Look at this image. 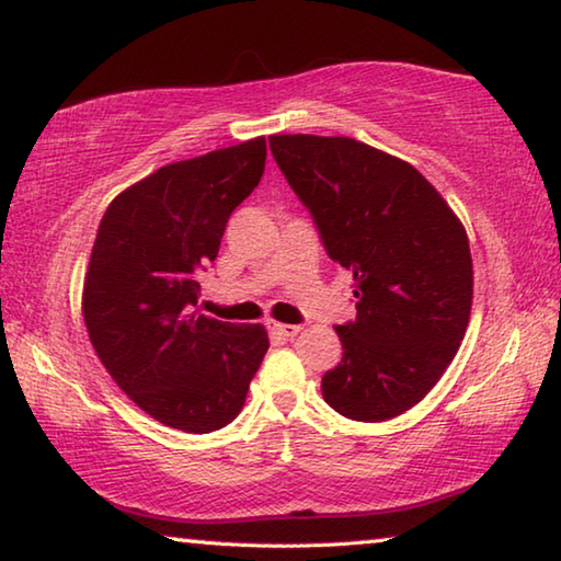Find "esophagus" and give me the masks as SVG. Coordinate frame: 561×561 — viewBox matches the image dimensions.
<instances>
[{
  "label": "esophagus",
  "instance_id": "esophagus-1",
  "mask_svg": "<svg viewBox=\"0 0 561 561\" xmlns=\"http://www.w3.org/2000/svg\"><path fill=\"white\" fill-rule=\"evenodd\" d=\"M268 330L273 335L278 337H286V341H290V337H296L300 333L298 325H288V323H275V320H268Z\"/></svg>",
  "mask_w": 561,
  "mask_h": 561
}]
</instances>
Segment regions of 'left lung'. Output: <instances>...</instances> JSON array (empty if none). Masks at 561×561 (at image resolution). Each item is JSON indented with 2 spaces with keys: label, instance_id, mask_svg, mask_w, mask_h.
<instances>
[{
  "label": "left lung",
  "instance_id": "8db88e82",
  "mask_svg": "<svg viewBox=\"0 0 561 561\" xmlns=\"http://www.w3.org/2000/svg\"><path fill=\"white\" fill-rule=\"evenodd\" d=\"M271 151L355 280L357 316L335 328L343 360L323 375V398L351 420L398 417L443 378L470 323L465 226L415 167L363 141L280 134Z\"/></svg>",
  "mask_w": 561,
  "mask_h": 561
}]
</instances>
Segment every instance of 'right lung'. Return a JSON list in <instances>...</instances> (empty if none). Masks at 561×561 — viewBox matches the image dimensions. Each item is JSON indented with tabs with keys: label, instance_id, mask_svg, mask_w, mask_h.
Listing matches in <instances>:
<instances>
[{
	"label": "right lung",
	"instance_id": "1",
	"mask_svg": "<svg viewBox=\"0 0 561 561\" xmlns=\"http://www.w3.org/2000/svg\"><path fill=\"white\" fill-rule=\"evenodd\" d=\"M263 171V136L161 167L108 204L91 248L89 341L136 405L183 433L228 425L268 351L263 325L196 310L198 273Z\"/></svg>",
	"mask_w": 561,
	"mask_h": 561
}]
</instances>
